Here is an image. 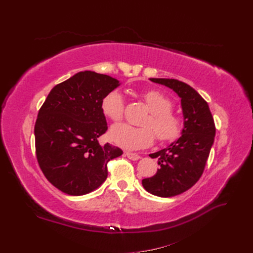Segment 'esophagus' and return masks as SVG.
Listing matches in <instances>:
<instances>
[{
    "label": "esophagus",
    "mask_w": 253,
    "mask_h": 253,
    "mask_svg": "<svg viewBox=\"0 0 253 253\" xmlns=\"http://www.w3.org/2000/svg\"><path fill=\"white\" fill-rule=\"evenodd\" d=\"M126 156L129 159H132V160H137V159L140 158V156L137 154V153H132V152H126Z\"/></svg>",
    "instance_id": "esophagus-1"
}]
</instances>
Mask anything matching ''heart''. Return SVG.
Segmentation results:
<instances>
[{"instance_id": "b5f03b06", "label": "heart", "mask_w": 253, "mask_h": 253, "mask_svg": "<svg viewBox=\"0 0 253 253\" xmlns=\"http://www.w3.org/2000/svg\"><path fill=\"white\" fill-rule=\"evenodd\" d=\"M147 104L150 114L141 122V127L126 124L116 125L111 128L110 138L119 147L126 150L147 148L155 139L160 142H171L178 139L185 128V120L172 111L173 102L164 93L150 89L140 95ZM104 116L114 122L124 117L125 100L118 90L106 94L101 101Z\"/></svg>"}]
</instances>
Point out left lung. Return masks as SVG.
Here are the masks:
<instances>
[{
	"mask_svg": "<svg viewBox=\"0 0 253 253\" xmlns=\"http://www.w3.org/2000/svg\"><path fill=\"white\" fill-rule=\"evenodd\" d=\"M152 82L172 88L181 98L185 128L178 140L160 150L159 169L154 176L142 179L143 188L153 195L171 197L193 187L204 173L215 136V125L209 105L187 83L176 79L151 78Z\"/></svg>",
	"mask_w": 253,
	"mask_h": 253,
	"instance_id": "8db88e82",
	"label": "left lung"
}]
</instances>
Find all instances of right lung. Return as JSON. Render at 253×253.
Returning a JSON list of instances; mask_svg holds the SVG:
<instances>
[{
    "mask_svg": "<svg viewBox=\"0 0 253 253\" xmlns=\"http://www.w3.org/2000/svg\"><path fill=\"white\" fill-rule=\"evenodd\" d=\"M118 85L108 75L80 72L57 84L38 113V164L51 185L68 195L97 189L108 177V163L124 153L98 141L108 129L101 101Z\"/></svg>",
    "mask_w": 253,
    "mask_h": 253,
    "instance_id": "add662e5",
    "label": "right lung"
}]
</instances>
